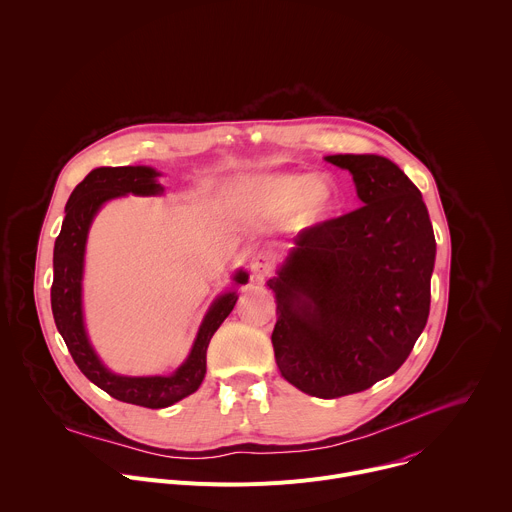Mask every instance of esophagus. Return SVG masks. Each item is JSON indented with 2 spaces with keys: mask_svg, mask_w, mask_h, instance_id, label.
I'll return each mask as SVG.
<instances>
[{
  "mask_svg": "<svg viewBox=\"0 0 512 512\" xmlns=\"http://www.w3.org/2000/svg\"><path fill=\"white\" fill-rule=\"evenodd\" d=\"M273 271V259L267 255V253H257L253 255L251 259V273H253V279L257 281H263L265 277H269Z\"/></svg>",
  "mask_w": 512,
  "mask_h": 512,
  "instance_id": "esophagus-1",
  "label": "esophagus"
}]
</instances>
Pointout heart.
Wrapping results in <instances>:
<instances>
[{"label":"heart","instance_id":"obj_1","mask_svg":"<svg viewBox=\"0 0 512 512\" xmlns=\"http://www.w3.org/2000/svg\"><path fill=\"white\" fill-rule=\"evenodd\" d=\"M237 204L253 214L283 218L296 229H316L338 212L340 182L326 172H273L245 178L237 186Z\"/></svg>","mask_w":512,"mask_h":512}]
</instances>
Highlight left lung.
Returning a JSON list of instances; mask_svg holds the SVG:
<instances>
[{
  "mask_svg": "<svg viewBox=\"0 0 512 512\" xmlns=\"http://www.w3.org/2000/svg\"><path fill=\"white\" fill-rule=\"evenodd\" d=\"M352 174L364 206L306 229L267 281L281 377L336 399L393 375L423 332L435 237L417 186L375 154L326 156Z\"/></svg>",
  "mask_w": 512,
  "mask_h": 512,
  "instance_id": "left-lung-1",
  "label": "left lung"
}]
</instances>
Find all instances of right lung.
Here are the masks:
<instances>
[{
	"instance_id": "1",
	"label": "right lung",
	"mask_w": 512,
	"mask_h": 512,
	"mask_svg": "<svg viewBox=\"0 0 512 512\" xmlns=\"http://www.w3.org/2000/svg\"><path fill=\"white\" fill-rule=\"evenodd\" d=\"M162 174L150 166H121L95 168L72 190L66 206L60 235L54 243V279L50 289L52 316L68 352L75 358L81 373L111 397L141 405L148 409H162L192 395L202 385L206 375V348L212 334L233 312L239 296L237 287L249 281V273L239 269L233 275V287L214 298L202 324L196 332L194 344L186 360L172 375L129 377L107 369L91 344L85 310H83V275L85 251L91 225L105 202L119 196H160L164 186L158 182Z\"/></svg>"
}]
</instances>
